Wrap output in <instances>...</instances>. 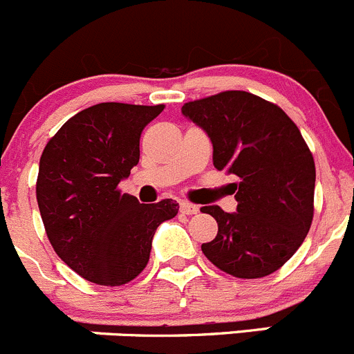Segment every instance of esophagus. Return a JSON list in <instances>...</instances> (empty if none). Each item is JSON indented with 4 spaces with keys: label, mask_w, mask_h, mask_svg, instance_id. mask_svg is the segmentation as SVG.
<instances>
[{
    "label": "esophagus",
    "mask_w": 354,
    "mask_h": 354,
    "mask_svg": "<svg viewBox=\"0 0 354 354\" xmlns=\"http://www.w3.org/2000/svg\"><path fill=\"white\" fill-rule=\"evenodd\" d=\"M180 212L184 213V215H196V213L199 212V208L196 205H192V203L182 201L180 203Z\"/></svg>",
    "instance_id": "34e87169"
}]
</instances>
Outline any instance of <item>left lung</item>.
Segmentation results:
<instances>
[{
    "label": "left lung",
    "mask_w": 354,
    "mask_h": 354,
    "mask_svg": "<svg viewBox=\"0 0 354 354\" xmlns=\"http://www.w3.org/2000/svg\"><path fill=\"white\" fill-rule=\"evenodd\" d=\"M182 113L203 127L216 170L239 178L237 212L203 206L218 223L201 246L225 274L260 279L274 274L303 244L313 220L315 162L284 110L246 91H223L189 101Z\"/></svg>",
    "instance_id": "left-lung-1"
}]
</instances>
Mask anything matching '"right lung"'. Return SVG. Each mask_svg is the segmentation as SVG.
Returning <instances> with one entry per match:
<instances>
[{"mask_svg": "<svg viewBox=\"0 0 354 354\" xmlns=\"http://www.w3.org/2000/svg\"><path fill=\"white\" fill-rule=\"evenodd\" d=\"M165 104L100 103L73 115L48 141L36 196L55 253L86 281L124 286L146 268L160 223L178 205H141L118 189L139 162L141 132Z\"/></svg>", "mask_w": 354, "mask_h": 354, "instance_id": "right-lung-1", "label": "right lung"}]
</instances>
